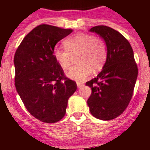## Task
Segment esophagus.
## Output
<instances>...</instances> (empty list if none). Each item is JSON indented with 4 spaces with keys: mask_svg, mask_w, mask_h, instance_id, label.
<instances>
[{
    "mask_svg": "<svg viewBox=\"0 0 150 150\" xmlns=\"http://www.w3.org/2000/svg\"><path fill=\"white\" fill-rule=\"evenodd\" d=\"M83 86H84V84H83V83H77V86H78V88H81V87H83Z\"/></svg>",
    "mask_w": 150,
    "mask_h": 150,
    "instance_id": "esophagus-1",
    "label": "esophagus"
}]
</instances>
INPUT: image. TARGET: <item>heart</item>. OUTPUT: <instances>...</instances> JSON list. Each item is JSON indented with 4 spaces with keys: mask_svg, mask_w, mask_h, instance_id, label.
I'll list each match as a JSON object with an SVG mask.
<instances>
[{
    "mask_svg": "<svg viewBox=\"0 0 150 150\" xmlns=\"http://www.w3.org/2000/svg\"><path fill=\"white\" fill-rule=\"evenodd\" d=\"M66 50L56 49L53 57L60 67L67 70L72 64L74 57H77L75 67L71 68L67 76L73 80L81 82L90 75L92 68L100 69L107 59V46L101 38L93 34H74L64 42Z\"/></svg>",
    "mask_w": 150,
    "mask_h": 150,
    "instance_id": "1",
    "label": "heart"
}]
</instances>
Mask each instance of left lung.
<instances>
[{
  "mask_svg": "<svg viewBox=\"0 0 150 150\" xmlns=\"http://www.w3.org/2000/svg\"><path fill=\"white\" fill-rule=\"evenodd\" d=\"M90 31L105 40L107 59L98 76L86 83L92 90L87 105L94 117L111 120L128 106L138 77V67L131 45L120 32L106 26H96Z\"/></svg>",
  "mask_w": 150,
  "mask_h": 150,
  "instance_id": "obj_1",
  "label": "left lung"
}]
</instances>
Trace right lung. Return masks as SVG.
I'll use <instances>...</instances> for the list:
<instances>
[{
	"mask_svg": "<svg viewBox=\"0 0 150 150\" xmlns=\"http://www.w3.org/2000/svg\"><path fill=\"white\" fill-rule=\"evenodd\" d=\"M71 32L39 25L25 36L15 53L17 92L27 111L44 123H56L64 116L68 98L77 89L53 57L56 44Z\"/></svg>",
	"mask_w": 150,
	"mask_h": 150,
	"instance_id": "add662e5",
	"label": "right lung"
}]
</instances>
